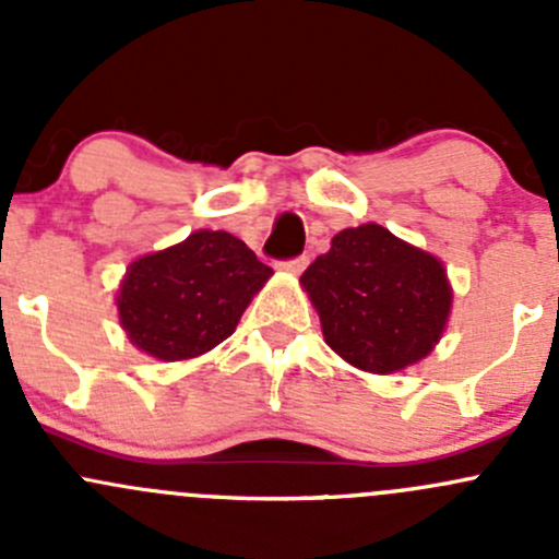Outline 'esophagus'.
<instances>
[{"mask_svg": "<svg viewBox=\"0 0 559 559\" xmlns=\"http://www.w3.org/2000/svg\"><path fill=\"white\" fill-rule=\"evenodd\" d=\"M306 267H308V257H297V259H289V262L281 264V270H286V273H292V275H300Z\"/></svg>", "mask_w": 559, "mask_h": 559, "instance_id": "obj_1", "label": "esophagus"}]
</instances>
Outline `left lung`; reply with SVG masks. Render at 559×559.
Here are the masks:
<instances>
[{"instance_id":"obj_1","label":"left lung","mask_w":559,"mask_h":559,"mask_svg":"<svg viewBox=\"0 0 559 559\" xmlns=\"http://www.w3.org/2000/svg\"><path fill=\"white\" fill-rule=\"evenodd\" d=\"M332 352L352 368L389 376L425 359L452 316L447 267L381 224H359L332 238L302 273Z\"/></svg>"}]
</instances>
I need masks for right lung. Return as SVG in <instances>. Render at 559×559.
I'll return each instance as SVG.
<instances>
[{"label": "right lung", "instance_id": "add662e5", "mask_svg": "<svg viewBox=\"0 0 559 559\" xmlns=\"http://www.w3.org/2000/svg\"><path fill=\"white\" fill-rule=\"evenodd\" d=\"M273 267L224 229H197L134 259L118 284V324L129 343L162 362L216 348L238 326Z\"/></svg>", "mask_w": 559, "mask_h": 559}]
</instances>
